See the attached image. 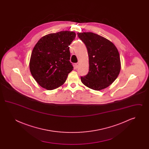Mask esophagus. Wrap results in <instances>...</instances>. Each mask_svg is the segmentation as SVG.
<instances>
[{
    "label": "esophagus",
    "instance_id": "obj_1",
    "mask_svg": "<svg viewBox=\"0 0 149 149\" xmlns=\"http://www.w3.org/2000/svg\"><path fill=\"white\" fill-rule=\"evenodd\" d=\"M79 63H76L75 64V67H76V68L77 69V68H79Z\"/></svg>",
    "mask_w": 149,
    "mask_h": 149
}]
</instances>
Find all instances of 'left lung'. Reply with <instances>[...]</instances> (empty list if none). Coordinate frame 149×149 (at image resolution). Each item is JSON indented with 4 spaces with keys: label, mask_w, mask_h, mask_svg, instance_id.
<instances>
[{
    "label": "left lung",
    "mask_w": 149,
    "mask_h": 149,
    "mask_svg": "<svg viewBox=\"0 0 149 149\" xmlns=\"http://www.w3.org/2000/svg\"><path fill=\"white\" fill-rule=\"evenodd\" d=\"M85 43L89 56V72L81 81L95 91L106 88L118 77L120 71L119 52L113 43L92 32L78 33Z\"/></svg>",
    "instance_id": "1"
}]
</instances>
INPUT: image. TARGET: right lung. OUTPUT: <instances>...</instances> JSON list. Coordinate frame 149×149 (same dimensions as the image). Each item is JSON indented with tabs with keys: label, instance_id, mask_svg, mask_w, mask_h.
<instances>
[{
	"label": "right lung",
	"instance_id": "obj_1",
	"mask_svg": "<svg viewBox=\"0 0 149 149\" xmlns=\"http://www.w3.org/2000/svg\"><path fill=\"white\" fill-rule=\"evenodd\" d=\"M74 32L64 31L41 37L32 50L29 70L36 82L43 88L54 90L63 85L73 70L69 61L70 45Z\"/></svg>",
	"mask_w": 149,
	"mask_h": 149
}]
</instances>
